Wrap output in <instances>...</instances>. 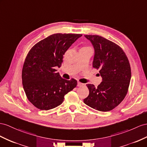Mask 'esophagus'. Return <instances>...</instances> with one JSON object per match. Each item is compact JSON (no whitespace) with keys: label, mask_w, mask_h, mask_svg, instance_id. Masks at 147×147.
<instances>
[{"label":"esophagus","mask_w":147,"mask_h":147,"mask_svg":"<svg viewBox=\"0 0 147 147\" xmlns=\"http://www.w3.org/2000/svg\"><path fill=\"white\" fill-rule=\"evenodd\" d=\"M84 85V84H82V83H81V82H78V86H83Z\"/></svg>","instance_id":"esophagus-1"}]
</instances>
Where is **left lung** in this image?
<instances>
[{"instance_id":"1","label":"left lung","mask_w":147,"mask_h":147,"mask_svg":"<svg viewBox=\"0 0 147 147\" xmlns=\"http://www.w3.org/2000/svg\"><path fill=\"white\" fill-rule=\"evenodd\" d=\"M94 48V68L99 69L102 81L95 87L86 84L89 96L84 102L96 110H112L125 98L131 79L130 65L125 52L119 45L99 35H84Z\"/></svg>"}]
</instances>
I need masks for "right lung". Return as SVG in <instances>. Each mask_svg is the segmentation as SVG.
<instances>
[{
  "instance_id": "obj_1",
  "label": "right lung",
  "mask_w": 147,
  "mask_h": 147,
  "mask_svg": "<svg viewBox=\"0 0 147 147\" xmlns=\"http://www.w3.org/2000/svg\"><path fill=\"white\" fill-rule=\"evenodd\" d=\"M81 36L56 33L29 51L22 68V84L27 99L36 108L48 111L58 107L66 94L76 87V80H65L55 68L60 67L65 52Z\"/></svg>"
}]
</instances>
